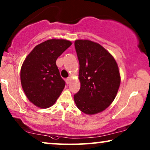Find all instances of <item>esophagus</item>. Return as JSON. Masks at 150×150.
Instances as JSON below:
<instances>
[{
    "label": "esophagus",
    "instance_id": "34e87169",
    "mask_svg": "<svg viewBox=\"0 0 150 150\" xmlns=\"http://www.w3.org/2000/svg\"><path fill=\"white\" fill-rule=\"evenodd\" d=\"M65 81H66V83L67 84V85H69V84L70 83V82H71V78L68 77L67 79H66V80H65Z\"/></svg>",
    "mask_w": 150,
    "mask_h": 150
}]
</instances>
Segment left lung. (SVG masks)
Wrapping results in <instances>:
<instances>
[{
  "instance_id": "1",
  "label": "left lung",
  "mask_w": 150,
  "mask_h": 150,
  "mask_svg": "<svg viewBox=\"0 0 150 150\" xmlns=\"http://www.w3.org/2000/svg\"><path fill=\"white\" fill-rule=\"evenodd\" d=\"M79 59L81 88L74 96L77 107L86 114L105 110L113 101L120 85L117 64L101 45L89 40L74 42Z\"/></svg>"
}]
</instances>
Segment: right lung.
Wrapping results in <instances>:
<instances>
[{"mask_svg":"<svg viewBox=\"0 0 150 150\" xmlns=\"http://www.w3.org/2000/svg\"><path fill=\"white\" fill-rule=\"evenodd\" d=\"M71 45L65 40H47L35 47L26 57L20 71L22 89L28 99L40 108L54 104L64 89L56 61Z\"/></svg>","mask_w":150,"mask_h":150,"instance_id":"right-lung-1","label":"right lung"}]
</instances>
